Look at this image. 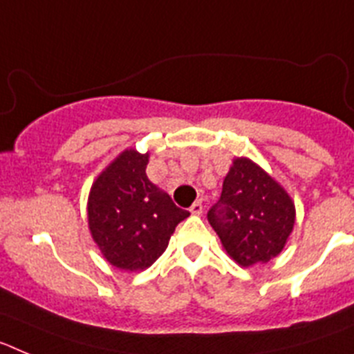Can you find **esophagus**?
Returning a JSON list of instances; mask_svg holds the SVG:
<instances>
[{"label": "esophagus", "mask_w": 354, "mask_h": 354, "mask_svg": "<svg viewBox=\"0 0 354 354\" xmlns=\"http://www.w3.org/2000/svg\"><path fill=\"white\" fill-rule=\"evenodd\" d=\"M189 211H192V214H202V212H204V204H202V200H196L195 204L192 205V207H189Z\"/></svg>", "instance_id": "obj_1"}]
</instances>
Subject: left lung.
Instances as JSON below:
<instances>
[{
    "instance_id": "left-lung-1",
    "label": "left lung",
    "mask_w": 354,
    "mask_h": 354,
    "mask_svg": "<svg viewBox=\"0 0 354 354\" xmlns=\"http://www.w3.org/2000/svg\"><path fill=\"white\" fill-rule=\"evenodd\" d=\"M207 220L221 245L243 268L266 264L282 252L296 220L294 202L271 175L248 158H236Z\"/></svg>"
}]
</instances>
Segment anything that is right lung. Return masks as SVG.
<instances>
[{"label": "right lung", "mask_w": 354, "mask_h": 354, "mask_svg": "<svg viewBox=\"0 0 354 354\" xmlns=\"http://www.w3.org/2000/svg\"><path fill=\"white\" fill-rule=\"evenodd\" d=\"M149 154L124 150L92 184L88 228L106 261L143 271L167 250L175 227L189 216L145 174Z\"/></svg>", "instance_id": "add662e5"}]
</instances>
